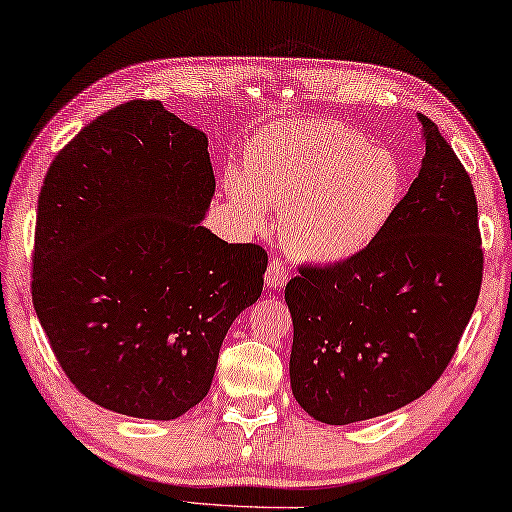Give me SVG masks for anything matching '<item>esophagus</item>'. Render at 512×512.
I'll return each instance as SVG.
<instances>
[{"label":"esophagus","mask_w":512,"mask_h":512,"mask_svg":"<svg viewBox=\"0 0 512 512\" xmlns=\"http://www.w3.org/2000/svg\"><path fill=\"white\" fill-rule=\"evenodd\" d=\"M288 281V274H286V267L279 261V258H272L270 265H267V272H265V283L270 290H281L286 286Z\"/></svg>","instance_id":"1"}]
</instances>
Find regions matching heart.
Masks as SVG:
<instances>
[{
  "mask_svg": "<svg viewBox=\"0 0 512 512\" xmlns=\"http://www.w3.org/2000/svg\"><path fill=\"white\" fill-rule=\"evenodd\" d=\"M245 182L229 179L236 213L254 229L267 208L281 213L292 254L340 263L381 236L395 215L404 172L388 149L335 122H292L265 131L242 161Z\"/></svg>",
  "mask_w": 512,
  "mask_h": 512,
  "instance_id": "heart-1",
  "label": "heart"
}]
</instances>
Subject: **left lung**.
Listing matches in <instances>:
<instances>
[{
  "label": "left lung",
  "instance_id": "1",
  "mask_svg": "<svg viewBox=\"0 0 512 512\" xmlns=\"http://www.w3.org/2000/svg\"><path fill=\"white\" fill-rule=\"evenodd\" d=\"M417 179L370 247L301 267L286 286L290 385L317 422L351 424L420 399L445 372L483 279L472 179L426 115Z\"/></svg>",
  "mask_w": 512,
  "mask_h": 512
}]
</instances>
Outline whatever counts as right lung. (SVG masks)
<instances>
[{
	"instance_id": "obj_1",
	"label": "right lung",
	"mask_w": 512,
	"mask_h": 512,
	"mask_svg": "<svg viewBox=\"0 0 512 512\" xmlns=\"http://www.w3.org/2000/svg\"><path fill=\"white\" fill-rule=\"evenodd\" d=\"M215 195L204 131L133 99L65 145L38 197L31 297L67 379L140 420L208 395L267 251L201 226Z\"/></svg>"
}]
</instances>
